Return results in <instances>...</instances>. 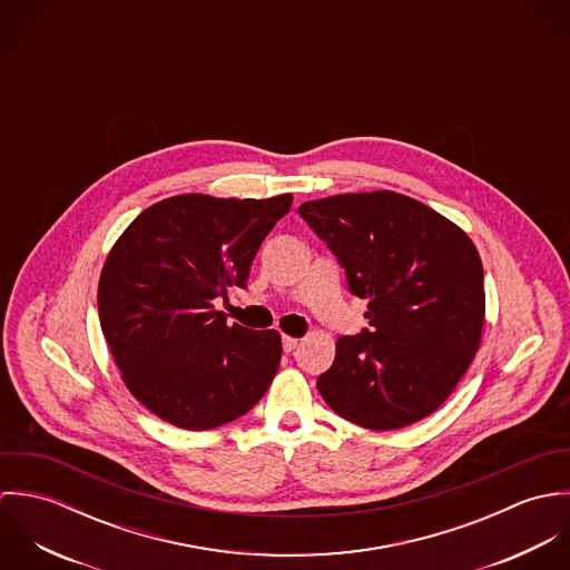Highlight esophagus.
Segmentation results:
<instances>
[{
  "label": "esophagus",
  "mask_w": 570,
  "mask_h": 570,
  "mask_svg": "<svg viewBox=\"0 0 570 570\" xmlns=\"http://www.w3.org/2000/svg\"><path fill=\"white\" fill-rule=\"evenodd\" d=\"M298 342H301L298 337H294V335H285V337H283V348L289 353V351H294V348L298 346Z\"/></svg>",
  "instance_id": "esophagus-1"
}]
</instances>
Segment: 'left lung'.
Segmentation results:
<instances>
[{
  "instance_id": "left-lung-1",
  "label": "left lung",
  "mask_w": 570,
  "mask_h": 570,
  "mask_svg": "<svg viewBox=\"0 0 570 570\" xmlns=\"http://www.w3.org/2000/svg\"><path fill=\"white\" fill-rule=\"evenodd\" d=\"M301 217L368 298L371 331L335 342L318 391L340 416L397 430L441 406L470 368L485 326L476 245L454 222L395 193H344L305 202Z\"/></svg>"
}]
</instances>
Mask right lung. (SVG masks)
<instances>
[{
    "label": "right lung",
    "mask_w": 570,
    "mask_h": 570,
    "mask_svg": "<svg viewBox=\"0 0 570 570\" xmlns=\"http://www.w3.org/2000/svg\"><path fill=\"white\" fill-rule=\"evenodd\" d=\"M292 199L175 195L142 210L111 245L98 281L100 328L129 393L166 423L219 428L269 389L281 333L228 325L213 301L245 287Z\"/></svg>",
    "instance_id": "right-lung-1"
}]
</instances>
